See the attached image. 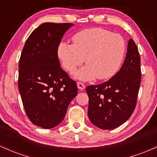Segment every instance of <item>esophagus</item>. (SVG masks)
Segmentation results:
<instances>
[{
    "label": "esophagus",
    "instance_id": "34e87169",
    "mask_svg": "<svg viewBox=\"0 0 157 157\" xmlns=\"http://www.w3.org/2000/svg\"><path fill=\"white\" fill-rule=\"evenodd\" d=\"M77 88H78L79 89L81 90V91H82L85 88H86V86H85V85L82 83V82H77Z\"/></svg>",
    "mask_w": 157,
    "mask_h": 157
}]
</instances>
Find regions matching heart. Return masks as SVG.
Here are the masks:
<instances>
[{
  "instance_id": "b5f03b06",
  "label": "heart",
  "mask_w": 157,
  "mask_h": 157,
  "mask_svg": "<svg viewBox=\"0 0 157 157\" xmlns=\"http://www.w3.org/2000/svg\"><path fill=\"white\" fill-rule=\"evenodd\" d=\"M74 44L61 43L57 54L64 68L70 73L84 63L77 78L108 80L117 72L125 52V43L119 34L102 28L82 30L72 37Z\"/></svg>"
}]
</instances>
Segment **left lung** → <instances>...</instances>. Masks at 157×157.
<instances>
[{"instance_id":"left-lung-1","label":"left lung","mask_w":157,"mask_h":157,"mask_svg":"<svg viewBox=\"0 0 157 157\" xmlns=\"http://www.w3.org/2000/svg\"><path fill=\"white\" fill-rule=\"evenodd\" d=\"M141 78L140 53L130 39L120 71L105 82L86 87L90 121L103 130L116 128L127 121L136 107Z\"/></svg>"}]
</instances>
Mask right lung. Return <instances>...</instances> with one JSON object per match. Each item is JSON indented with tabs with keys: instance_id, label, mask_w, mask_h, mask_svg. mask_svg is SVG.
<instances>
[{
	"instance_id": "obj_1",
	"label": "right lung",
	"mask_w": 157,
	"mask_h": 157,
	"mask_svg": "<svg viewBox=\"0 0 157 157\" xmlns=\"http://www.w3.org/2000/svg\"><path fill=\"white\" fill-rule=\"evenodd\" d=\"M71 23H44L26 40L19 60L18 89L34 125L52 128L63 120L77 96V82L60 67L57 50Z\"/></svg>"
}]
</instances>
